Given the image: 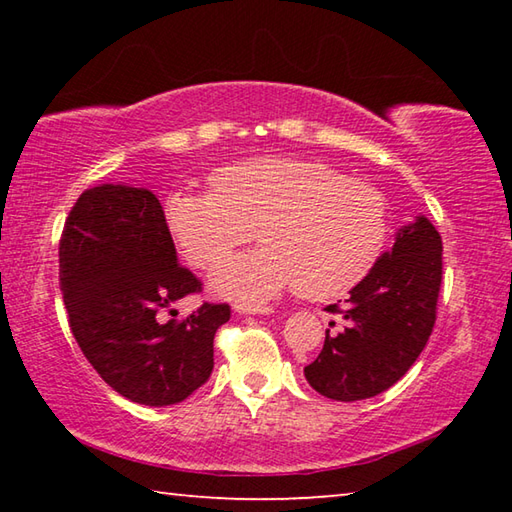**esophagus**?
<instances>
[{"instance_id": "1", "label": "esophagus", "mask_w": 512, "mask_h": 512, "mask_svg": "<svg viewBox=\"0 0 512 512\" xmlns=\"http://www.w3.org/2000/svg\"><path fill=\"white\" fill-rule=\"evenodd\" d=\"M235 311H239V314H271L273 307L257 305V302L239 300V302H235Z\"/></svg>"}]
</instances>
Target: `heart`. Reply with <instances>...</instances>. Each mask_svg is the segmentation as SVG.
Listing matches in <instances>:
<instances>
[{"mask_svg": "<svg viewBox=\"0 0 512 512\" xmlns=\"http://www.w3.org/2000/svg\"><path fill=\"white\" fill-rule=\"evenodd\" d=\"M212 192L176 189L164 203L171 237L196 268H212L257 237L262 248L216 268L230 298L345 296L377 266L391 235L386 196L323 162L255 158L216 169Z\"/></svg>", "mask_w": 512, "mask_h": 512, "instance_id": "1", "label": "heart"}]
</instances>
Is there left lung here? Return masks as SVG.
<instances>
[{"label":"left lung","mask_w":512,"mask_h":512,"mask_svg":"<svg viewBox=\"0 0 512 512\" xmlns=\"http://www.w3.org/2000/svg\"><path fill=\"white\" fill-rule=\"evenodd\" d=\"M443 282V239L429 219L397 232L395 246L350 291L339 332H325V345L305 368L309 386L336 402L368 400L400 381L427 345L436 325Z\"/></svg>","instance_id":"left-lung-1"}]
</instances>
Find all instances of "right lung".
<instances>
[{
	"label": "right lung",
	"mask_w": 512,
	"mask_h": 512,
	"mask_svg": "<svg viewBox=\"0 0 512 512\" xmlns=\"http://www.w3.org/2000/svg\"><path fill=\"white\" fill-rule=\"evenodd\" d=\"M58 259L69 329L110 388L137 404L169 406L210 379L214 334L230 305L203 302L180 323H160V311L203 284L178 264L153 192L85 189L69 210Z\"/></svg>",
	"instance_id": "1"
}]
</instances>
